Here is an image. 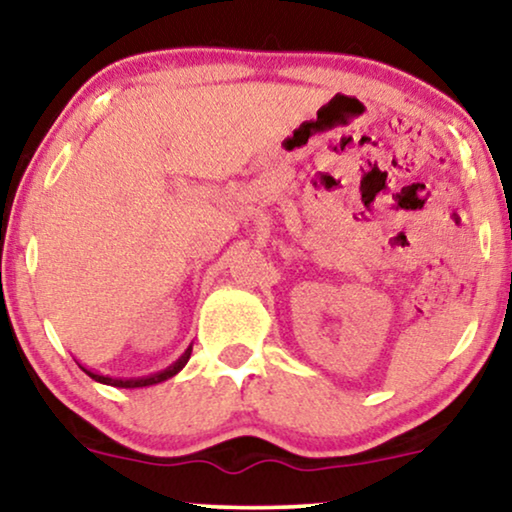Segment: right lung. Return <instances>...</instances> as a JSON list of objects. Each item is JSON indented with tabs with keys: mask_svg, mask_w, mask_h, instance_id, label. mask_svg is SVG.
Returning a JSON list of instances; mask_svg holds the SVG:
<instances>
[{
	"mask_svg": "<svg viewBox=\"0 0 512 512\" xmlns=\"http://www.w3.org/2000/svg\"><path fill=\"white\" fill-rule=\"evenodd\" d=\"M191 349L193 347H188L184 354L179 356L177 361L172 363L170 368H165V370H160V373H156V375H149V377H132V380H121V377H109V375H100V373H93V370H88V368H83L81 366V370L83 373H86L88 377H93L95 382H102V384H111V387H121V389H137V387H151V384H158V382H165V380H170V377H174L179 373L181 368L186 366L188 363V359H191Z\"/></svg>",
	"mask_w": 512,
	"mask_h": 512,
	"instance_id": "1",
	"label": "right lung"
}]
</instances>
